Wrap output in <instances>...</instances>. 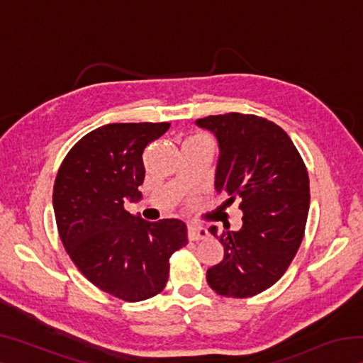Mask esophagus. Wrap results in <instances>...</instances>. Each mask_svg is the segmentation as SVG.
I'll list each match as a JSON object with an SVG mask.
<instances>
[{
  "instance_id": "esophagus-1",
  "label": "esophagus",
  "mask_w": 363,
  "mask_h": 363,
  "mask_svg": "<svg viewBox=\"0 0 363 363\" xmlns=\"http://www.w3.org/2000/svg\"><path fill=\"white\" fill-rule=\"evenodd\" d=\"M210 233L205 229V227L201 225H189V230H187V237L190 242H196V240H203L206 238Z\"/></svg>"
}]
</instances>
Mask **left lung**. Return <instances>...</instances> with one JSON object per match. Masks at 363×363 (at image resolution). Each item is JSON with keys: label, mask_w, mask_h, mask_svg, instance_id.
Wrapping results in <instances>:
<instances>
[{"label": "left lung", "mask_w": 363, "mask_h": 363, "mask_svg": "<svg viewBox=\"0 0 363 363\" xmlns=\"http://www.w3.org/2000/svg\"><path fill=\"white\" fill-rule=\"evenodd\" d=\"M219 144L218 192L240 200V230L210 232L224 247V259L206 270L214 291L250 298L286 272L304 237L309 213V176L290 136L274 121L245 113L210 115L195 121Z\"/></svg>", "instance_id": "left-lung-1"}]
</instances>
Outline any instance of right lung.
I'll return each mask as SVG.
<instances>
[{
  "label": "right lung",
  "instance_id": "1",
  "mask_svg": "<svg viewBox=\"0 0 363 363\" xmlns=\"http://www.w3.org/2000/svg\"><path fill=\"white\" fill-rule=\"evenodd\" d=\"M169 123H110L83 136L57 171L52 205L59 237L91 284L138 303L162 293L169 257L187 243L179 219L149 223L125 210L139 200L145 147Z\"/></svg>",
  "mask_w": 363,
  "mask_h": 363
}]
</instances>
